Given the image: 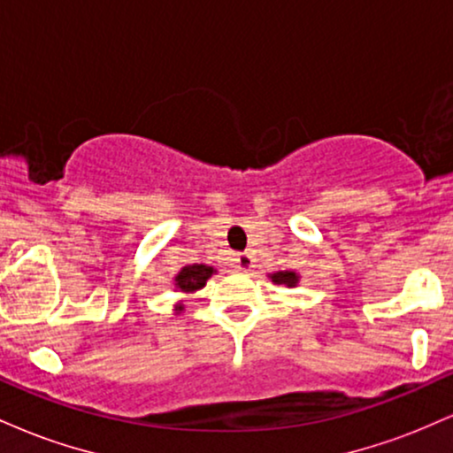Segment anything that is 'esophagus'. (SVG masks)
I'll return each mask as SVG.
<instances>
[{
  "label": "esophagus",
  "mask_w": 453,
  "mask_h": 453,
  "mask_svg": "<svg viewBox=\"0 0 453 453\" xmlns=\"http://www.w3.org/2000/svg\"><path fill=\"white\" fill-rule=\"evenodd\" d=\"M234 264H236V270H241V273H249L253 268V257L249 253H236Z\"/></svg>",
  "instance_id": "1"
}]
</instances>
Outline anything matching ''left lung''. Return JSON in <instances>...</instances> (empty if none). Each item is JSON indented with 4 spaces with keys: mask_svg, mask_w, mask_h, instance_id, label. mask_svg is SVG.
<instances>
[{
    "mask_svg": "<svg viewBox=\"0 0 453 453\" xmlns=\"http://www.w3.org/2000/svg\"><path fill=\"white\" fill-rule=\"evenodd\" d=\"M268 279L277 285H285V288H296L300 283V274L294 270H279V273H270Z\"/></svg>",
    "mask_w": 453,
    "mask_h": 453,
    "instance_id": "8db88e82",
    "label": "left lung"
}]
</instances>
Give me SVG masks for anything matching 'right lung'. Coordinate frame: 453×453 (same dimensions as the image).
<instances>
[{
    "mask_svg": "<svg viewBox=\"0 0 453 453\" xmlns=\"http://www.w3.org/2000/svg\"><path fill=\"white\" fill-rule=\"evenodd\" d=\"M215 273H217V268L209 266V264H189V266H183L179 270V273L174 274V279H173L174 292H180V294H187V296L200 292V289L206 285V280H209ZM173 311L176 315L185 313L183 300H179V303L174 304Z\"/></svg>",
    "mask_w": 453,
    "mask_h": 453,
    "instance_id": "right-lung-1",
    "label": "right lung"
}]
</instances>
